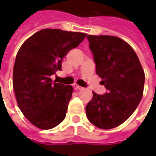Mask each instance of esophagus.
<instances>
[{"label":"esophagus","instance_id":"esophagus-1","mask_svg":"<svg viewBox=\"0 0 156 156\" xmlns=\"http://www.w3.org/2000/svg\"><path fill=\"white\" fill-rule=\"evenodd\" d=\"M74 88L75 89H77V90H82V89H83V87H81V86H79V85L78 84H74Z\"/></svg>","mask_w":156,"mask_h":156}]
</instances>
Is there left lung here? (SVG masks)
<instances>
[{"instance_id": "left-lung-1", "label": "left lung", "mask_w": 156, "mask_h": 156, "mask_svg": "<svg viewBox=\"0 0 156 156\" xmlns=\"http://www.w3.org/2000/svg\"><path fill=\"white\" fill-rule=\"evenodd\" d=\"M87 38L96 73L108 93L99 95L93 92L86 115L94 126L109 129L127 120L140 104L144 91V69L134 49L119 37L88 35Z\"/></svg>"}]
</instances>
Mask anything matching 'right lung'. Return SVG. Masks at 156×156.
Listing matches in <instances>:
<instances>
[{
    "instance_id": "1",
    "label": "right lung",
    "mask_w": 156,
    "mask_h": 156,
    "mask_svg": "<svg viewBox=\"0 0 156 156\" xmlns=\"http://www.w3.org/2000/svg\"><path fill=\"white\" fill-rule=\"evenodd\" d=\"M87 34L42 29L26 40L13 68V89L19 108L41 129H50L63 121L73 92L71 85L52 83L51 75L62 69V61Z\"/></svg>"
}]
</instances>
